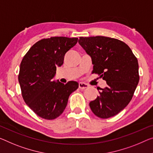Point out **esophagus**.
Returning a JSON list of instances; mask_svg holds the SVG:
<instances>
[{
    "label": "esophagus",
    "instance_id": "1",
    "mask_svg": "<svg viewBox=\"0 0 153 153\" xmlns=\"http://www.w3.org/2000/svg\"><path fill=\"white\" fill-rule=\"evenodd\" d=\"M88 87H89V85L86 83H79V88L80 89H82V90H84V89L88 88Z\"/></svg>",
    "mask_w": 153,
    "mask_h": 153
}]
</instances>
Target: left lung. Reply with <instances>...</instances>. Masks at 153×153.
Segmentation results:
<instances>
[{
    "label": "left lung",
    "instance_id": "8db88e82",
    "mask_svg": "<svg viewBox=\"0 0 153 153\" xmlns=\"http://www.w3.org/2000/svg\"><path fill=\"white\" fill-rule=\"evenodd\" d=\"M79 43L91 58L92 73L106 81L99 96L90 102L96 116L106 119L127 106L140 80L137 58L127 44L104 36L80 37Z\"/></svg>",
    "mask_w": 153,
    "mask_h": 153
}]
</instances>
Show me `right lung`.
Here are the masks:
<instances>
[{
  "label": "right lung",
  "instance_id": "1",
  "mask_svg": "<svg viewBox=\"0 0 153 153\" xmlns=\"http://www.w3.org/2000/svg\"><path fill=\"white\" fill-rule=\"evenodd\" d=\"M78 38L51 37L33 44L20 63L18 74L25 102L37 116L46 120L57 118L64 111L68 98L79 88L76 81L63 84L53 81L57 66L76 45Z\"/></svg>",
  "mask_w": 153,
  "mask_h": 153
}]
</instances>
